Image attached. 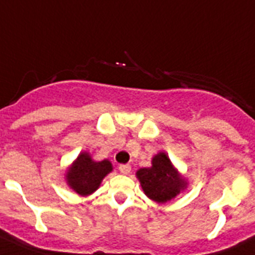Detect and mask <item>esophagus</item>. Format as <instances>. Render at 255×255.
Returning <instances> with one entry per match:
<instances>
[{"instance_id": "esophagus-1", "label": "esophagus", "mask_w": 255, "mask_h": 255, "mask_svg": "<svg viewBox=\"0 0 255 255\" xmlns=\"http://www.w3.org/2000/svg\"><path fill=\"white\" fill-rule=\"evenodd\" d=\"M130 169H132V168H130L129 164H122V165H119V170H121V172L123 174H128V173H129Z\"/></svg>"}]
</instances>
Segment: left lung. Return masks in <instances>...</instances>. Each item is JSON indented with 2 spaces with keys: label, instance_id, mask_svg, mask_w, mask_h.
<instances>
[{
  "label": "left lung",
  "instance_id": "left-lung-1",
  "mask_svg": "<svg viewBox=\"0 0 255 255\" xmlns=\"http://www.w3.org/2000/svg\"><path fill=\"white\" fill-rule=\"evenodd\" d=\"M136 176L146 196L161 204L176 198L187 186L165 152H158L152 158L151 167L140 168Z\"/></svg>",
  "mask_w": 255,
  "mask_h": 255
}]
</instances>
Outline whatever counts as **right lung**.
<instances>
[{"instance_id": "1", "label": "right lung", "mask_w": 255, "mask_h": 255, "mask_svg": "<svg viewBox=\"0 0 255 255\" xmlns=\"http://www.w3.org/2000/svg\"><path fill=\"white\" fill-rule=\"evenodd\" d=\"M113 170V165L108 159L95 161L87 151L78 155L65 174V180L70 189L78 195L87 196L96 191L101 181Z\"/></svg>"}]
</instances>
